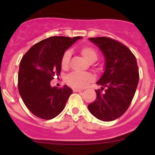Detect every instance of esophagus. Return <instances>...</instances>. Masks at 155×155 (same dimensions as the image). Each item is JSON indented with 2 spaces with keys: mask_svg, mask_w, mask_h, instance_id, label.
<instances>
[{
  "mask_svg": "<svg viewBox=\"0 0 155 155\" xmlns=\"http://www.w3.org/2000/svg\"><path fill=\"white\" fill-rule=\"evenodd\" d=\"M73 91H74V92H80L82 91V90H79V89H74V90H73Z\"/></svg>",
  "mask_w": 155,
  "mask_h": 155,
  "instance_id": "34e87169",
  "label": "esophagus"
}]
</instances>
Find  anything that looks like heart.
Segmentation results:
<instances>
[{"instance_id": "b5f03b06", "label": "heart", "mask_w": 155, "mask_h": 155, "mask_svg": "<svg viewBox=\"0 0 155 155\" xmlns=\"http://www.w3.org/2000/svg\"><path fill=\"white\" fill-rule=\"evenodd\" d=\"M79 52L89 63H92L98 58V53L94 48L90 46H83L79 48ZM71 52L70 51H65L60 60V65L63 69H67L69 66ZM94 77L92 74H81V73L73 72L67 76L66 82L68 85L74 88L81 89L87 87L89 84L94 81Z\"/></svg>"}]
</instances>
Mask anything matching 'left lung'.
I'll return each instance as SVG.
<instances>
[{
  "label": "left lung",
  "instance_id": "8db88e82",
  "mask_svg": "<svg viewBox=\"0 0 155 155\" xmlns=\"http://www.w3.org/2000/svg\"><path fill=\"white\" fill-rule=\"evenodd\" d=\"M105 58V71L97 84V97L88 105L90 113L101 121L110 122L124 114L136 91L139 74L136 57L124 44L106 37L90 38ZM106 87L104 93L102 91Z\"/></svg>",
  "mask_w": 155,
  "mask_h": 155
}]
</instances>
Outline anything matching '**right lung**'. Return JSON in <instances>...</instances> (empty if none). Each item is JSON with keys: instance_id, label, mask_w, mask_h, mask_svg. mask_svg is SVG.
Returning <instances> with one entry per match:
<instances>
[{"instance_id": "right-lung-1", "label": "right lung", "mask_w": 155, "mask_h": 155, "mask_svg": "<svg viewBox=\"0 0 155 155\" xmlns=\"http://www.w3.org/2000/svg\"><path fill=\"white\" fill-rule=\"evenodd\" d=\"M81 37L52 36L33 45L22 57L18 73V90L26 107L35 116L51 120L60 114L72 90L51 87L61 71L63 53Z\"/></svg>"}]
</instances>
